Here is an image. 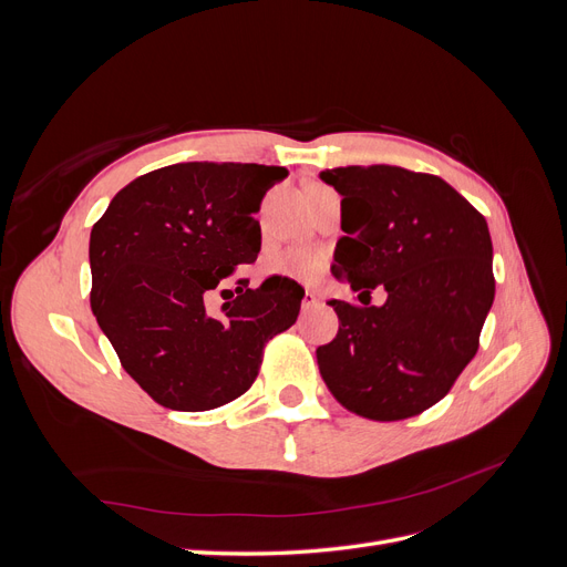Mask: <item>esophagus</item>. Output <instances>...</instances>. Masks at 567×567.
<instances>
[{"instance_id": "34e87169", "label": "esophagus", "mask_w": 567, "mask_h": 567, "mask_svg": "<svg viewBox=\"0 0 567 567\" xmlns=\"http://www.w3.org/2000/svg\"><path fill=\"white\" fill-rule=\"evenodd\" d=\"M317 305H319L317 293H315V290L307 288V290H305V298H302V310L307 312V310H312V307H317Z\"/></svg>"}]
</instances>
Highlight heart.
Listing matches in <instances>:
<instances>
[{
    "instance_id": "b5f03b06",
    "label": "heart",
    "mask_w": 567,
    "mask_h": 567,
    "mask_svg": "<svg viewBox=\"0 0 567 567\" xmlns=\"http://www.w3.org/2000/svg\"><path fill=\"white\" fill-rule=\"evenodd\" d=\"M269 271L274 274H284V277H296L310 281L323 267L321 255L312 248H288L277 252L269 260Z\"/></svg>"
}]
</instances>
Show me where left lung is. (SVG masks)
I'll return each mask as SVG.
<instances>
[{"instance_id": "8db88e82", "label": "left lung", "mask_w": 567, "mask_h": 567, "mask_svg": "<svg viewBox=\"0 0 567 567\" xmlns=\"http://www.w3.org/2000/svg\"><path fill=\"white\" fill-rule=\"evenodd\" d=\"M340 200L331 271L367 307L331 300L340 326L317 348L333 398L371 421L416 416L450 392L477 352L494 302L485 217L435 177L394 165L319 173ZM381 285V308L364 297Z\"/></svg>"}]
</instances>
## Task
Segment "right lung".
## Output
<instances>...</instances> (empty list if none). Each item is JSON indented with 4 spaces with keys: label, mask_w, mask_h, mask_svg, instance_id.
<instances>
[{
    "label": "right lung",
    "mask_w": 567,
    "mask_h": 567,
    "mask_svg": "<svg viewBox=\"0 0 567 567\" xmlns=\"http://www.w3.org/2000/svg\"><path fill=\"white\" fill-rule=\"evenodd\" d=\"M286 175L257 163L167 165L130 182L94 225L92 312L158 404L208 411L236 400L265 342L296 323L305 290L284 277L255 290L241 279L221 315L205 307L236 265L255 262L262 236L252 213Z\"/></svg>",
    "instance_id": "1"
}]
</instances>
